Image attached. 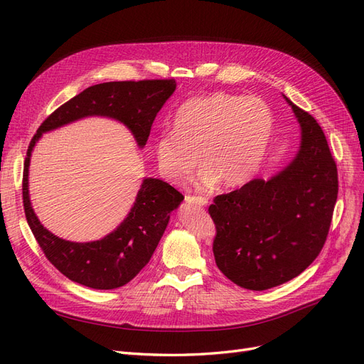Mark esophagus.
I'll return each instance as SVG.
<instances>
[{"instance_id": "34e87169", "label": "esophagus", "mask_w": 364, "mask_h": 364, "mask_svg": "<svg viewBox=\"0 0 364 364\" xmlns=\"http://www.w3.org/2000/svg\"><path fill=\"white\" fill-rule=\"evenodd\" d=\"M185 200L191 205H199V206L208 205V199L202 196H185Z\"/></svg>"}]
</instances>
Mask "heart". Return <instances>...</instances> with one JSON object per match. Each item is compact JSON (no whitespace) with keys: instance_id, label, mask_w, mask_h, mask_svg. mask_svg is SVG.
Instances as JSON below:
<instances>
[{"instance_id":"heart-1","label":"heart","mask_w":364,"mask_h":364,"mask_svg":"<svg viewBox=\"0 0 364 364\" xmlns=\"http://www.w3.org/2000/svg\"><path fill=\"white\" fill-rule=\"evenodd\" d=\"M273 132V114L258 97L217 92L193 98L176 112L174 129L162 130L155 139L158 170L165 181L182 185L202 161L200 188L218 182L235 188L261 167Z\"/></svg>"}]
</instances>
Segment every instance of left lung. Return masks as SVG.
I'll use <instances>...</instances> for the list:
<instances>
[{
  "instance_id": "left-lung-1",
  "label": "left lung",
  "mask_w": 364,
  "mask_h": 364,
  "mask_svg": "<svg viewBox=\"0 0 364 364\" xmlns=\"http://www.w3.org/2000/svg\"><path fill=\"white\" fill-rule=\"evenodd\" d=\"M302 129L299 155L270 181L214 197L213 252L228 279L267 290L301 274L323 249L338 194L337 165L316 118L287 97Z\"/></svg>"
}]
</instances>
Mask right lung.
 <instances>
[{"label":"right lung","instance_id":"right-lung-1","mask_svg":"<svg viewBox=\"0 0 364 364\" xmlns=\"http://www.w3.org/2000/svg\"><path fill=\"white\" fill-rule=\"evenodd\" d=\"M176 90L174 79L107 82L87 87L58 107L31 138L24 161L23 203L27 223L46 258L68 279L97 290L123 287L150 261L183 196L161 179H146L134 208L112 234L91 243H71L41 225L28 199V164L33 146L43 132L87 115H103L124 123L138 146H146L156 114Z\"/></svg>","mask_w":364,"mask_h":364}]
</instances>
